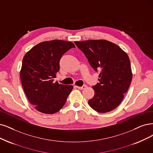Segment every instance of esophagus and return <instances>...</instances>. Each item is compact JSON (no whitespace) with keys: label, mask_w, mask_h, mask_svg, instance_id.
Returning a JSON list of instances; mask_svg holds the SVG:
<instances>
[{"label":"esophagus","mask_w":153,"mask_h":153,"mask_svg":"<svg viewBox=\"0 0 153 153\" xmlns=\"http://www.w3.org/2000/svg\"><path fill=\"white\" fill-rule=\"evenodd\" d=\"M77 88H78L79 89H84V88H86V85H83L82 86H76Z\"/></svg>","instance_id":"34e87169"}]
</instances>
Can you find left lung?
I'll list each match as a JSON object with an SVG mask.
<instances>
[{"instance_id":"left-lung-1","label":"left lung","mask_w":153,"mask_h":153,"mask_svg":"<svg viewBox=\"0 0 153 153\" xmlns=\"http://www.w3.org/2000/svg\"><path fill=\"white\" fill-rule=\"evenodd\" d=\"M95 71H99V83L93 86V98L88 101L100 113L114 110L120 105L132 79L127 54L117 45L105 39L75 42Z\"/></svg>"}]
</instances>
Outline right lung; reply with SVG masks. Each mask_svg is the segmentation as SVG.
I'll return each instance as SVG.
<instances>
[{
    "instance_id": "obj_1",
    "label": "right lung",
    "mask_w": 153,
    "mask_h": 153,
    "mask_svg": "<svg viewBox=\"0 0 153 153\" xmlns=\"http://www.w3.org/2000/svg\"><path fill=\"white\" fill-rule=\"evenodd\" d=\"M75 47L71 42L54 39L38 43L24 56L21 84L30 103L39 112L53 114L65 105L73 86L53 82V79L62 55Z\"/></svg>"
}]
</instances>
